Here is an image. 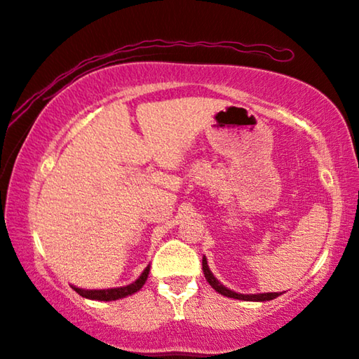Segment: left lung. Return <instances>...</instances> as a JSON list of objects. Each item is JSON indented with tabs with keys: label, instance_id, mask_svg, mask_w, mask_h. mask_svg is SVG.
I'll return each instance as SVG.
<instances>
[{
	"label": "left lung",
	"instance_id": "left-lung-1",
	"mask_svg": "<svg viewBox=\"0 0 359 359\" xmlns=\"http://www.w3.org/2000/svg\"><path fill=\"white\" fill-rule=\"evenodd\" d=\"M202 269H203V274H205V279L208 280V284L212 285V287L217 290L218 294L224 295V297H229V299H238V300H246V302H266V300H272L276 297H279L280 292H264V294H240V292H235V290L224 287V285L219 283L217 277L213 276V272L210 271L208 267V262H207V257L203 256L202 259Z\"/></svg>",
	"mask_w": 359,
	"mask_h": 359
}]
</instances>
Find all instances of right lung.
Masks as SVG:
<instances>
[{
    "mask_svg": "<svg viewBox=\"0 0 359 359\" xmlns=\"http://www.w3.org/2000/svg\"><path fill=\"white\" fill-rule=\"evenodd\" d=\"M149 267L147 266L144 271L141 272V276L137 277L135 283L123 285V287H113V289H80L72 285V289L75 290L76 294H80L85 299L90 300H104V302H109V300H118V299H124L128 295L136 294L137 290H141L142 285L146 284L147 276H149Z\"/></svg>",
    "mask_w": 359,
    "mask_h": 359,
    "instance_id": "1",
    "label": "right lung"
}]
</instances>
